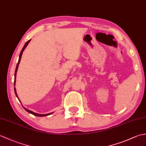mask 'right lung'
<instances>
[{
	"label": "right lung",
	"instance_id": "add662e5",
	"mask_svg": "<svg viewBox=\"0 0 146 146\" xmlns=\"http://www.w3.org/2000/svg\"><path fill=\"white\" fill-rule=\"evenodd\" d=\"M30 41H31V39H29V41H27L26 42V44H24V47H23V49H22V51H21V52H20V54H19V61H18V63H17V64L16 68H15V74H14V78H15V79H14V86H15V78H16V73H17V68H18L19 64V63H20V61H21V59L22 54H23V52L24 51V49H25L26 47V46H27V44H28V43L30 42ZM14 92H15V95H16V97L18 98V97H17V93H16V90H15V88H14ZM18 99H19V98H18ZM24 109H25V110H26L27 111V112H29V113H31V114L34 115L38 116V117H44V116H47V115H50V114H51V113H47V114H38V113H36L33 112V111H31V110H27V108H24Z\"/></svg>",
	"mask_w": 146,
	"mask_h": 146
}]
</instances>
